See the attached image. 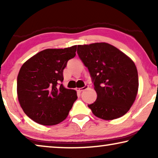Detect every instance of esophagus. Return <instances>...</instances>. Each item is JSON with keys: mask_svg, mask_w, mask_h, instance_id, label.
<instances>
[{"mask_svg": "<svg viewBox=\"0 0 158 158\" xmlns=\"http://www.w3.org/2000/svg\"><path fill=\"white\" fill-rule=\"evenodd\" d=\"M88 88V85H85L84 86V87H83V88H77V90L78 92H80V93H81L82 91H83V90H87Z\"/></svg>", "mask_w": 158, "mask_h": 158, "instance_id": "1", "label": "esophagus"}]
</instances>
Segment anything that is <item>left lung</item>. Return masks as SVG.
I'll return each instance as SVG.
<instances>
[{"label": "left lung", "instance_id": "left-lung-1", "mask_svg": "<svg viewBox=\"0 0 158 158\" xmlns=\"http://www.w3.org/2000/svg\"><path fill=\"white\" fill-rule=\"evenodd\" d=\"M77 55L89 71L97 98L88 105L93 114L113 120L129 111L137 96L139 80L134 62L108 43L78 45Z\"/></svg>", "mask_w": 158, "mask_h": 158}]
</instances>
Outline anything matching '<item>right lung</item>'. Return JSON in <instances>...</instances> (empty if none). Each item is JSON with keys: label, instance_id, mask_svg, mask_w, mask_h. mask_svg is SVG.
Listing matches in <instances>:
<instances>
[{"label": "right lung", "instance_id": "add662e5", "mask_svg": "<svg viewBox=\"0 0 158 158\" xmlns=\"http://www.w3.org/2000/svg\"><path fill=\"white\" fill-rule=\"evenodd\" d=\"M77 46L47 49L24 62L17 77V94L24 113L34 122L52 126L65 119L77 98L62 85L63 70Z\"/></svg>", "mask_w": 158, "mask_h": 158}]
</instances>
